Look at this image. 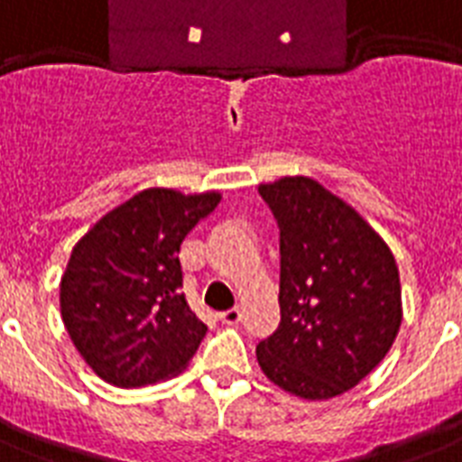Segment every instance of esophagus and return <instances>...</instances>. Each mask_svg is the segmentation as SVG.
<instances>
[{
  "instance_id": "esophagus-1",
  "label": "esophagus",
  "mask_w": 462,
  "mask_h": 462,
  "mask_svg": "<svg viewBox=\"0 0 462 462\" xmlns=\"http://www.w3.org/2000/svg\"><path fill=\"white\" fill-rule=\"evenodd\" d=\"M220 321H223V323H239V321H242V311H239L237 307L227 309V311H223V314H220Z\"/></svg>"
}]
</instances>
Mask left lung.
I'll use <instances>...</instances> for the list:
<instances>
[{"label":"left lung","instance_id":"obj_1","mask_svg":"<svg viewBox=\"0 0 462 462\" xmlns=\"http://www.w3.org/2000/svg\"><path fill=\"white\" fill-rule=\"evenodd\" d=\"M281 227V323L256 345L268 379L307 401L350 391L386 357L402 321L386 242L309 177L261 184Z\"/></svg>","mask_w":462,"mask_h":462}]
</instances>
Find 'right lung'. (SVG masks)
Masks as SVG:
<instances>
[{"label":"right lung","instance_id":"1","mask_svg":"<svg viewBox=\"0 0 462 462\" xmlns=\"http://www.w3.org/2000/svg\"><path fill=\"white\" fill-rule=\"evenodd\" d=\"M220 194L146 189L100 217L61 275V319L76 350L112 386L139 388L189 365L208 326L181 292L180 246Z\"/></svg>","mask_w":462,"mask_h":462}]
</instances>
